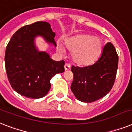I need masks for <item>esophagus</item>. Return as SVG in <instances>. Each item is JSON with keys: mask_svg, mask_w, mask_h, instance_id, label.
I'll return each instance as SVG.
<instances>
[{"mask_svg": "<svg viewBox=\"0 0 132 132\" xmlns=\"http://www.w3.org/2000/svg\"><path fill=\"white\" fill-rule=\"evenodd\" d=\"M64 69H65V70H68L70 69V65L69 64H65V65H64Z\"/></svg>", "mask_w": 132, "mask_h": 132, "instance_id": "esophagus-1", "label": "esophagus"}]
</instances>
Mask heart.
Instances as JSON below:
<instances>
[{
	"mask_svg": "<svg viewBox=\"0 0 132 132\" xmlns=\"http://www.w3.org/2000/svg\"><path fill=\"white\" fill-rule=\"evenodd\" d=\"M65 47L72 52L74 62L82 66H89L94 64L101 53L102 45L99 38L86 34L76 35L66 39ZM57 51L64 52L62 46L57 45Z\"/></svg>",
	"mask_w": 132,
	"mask_h": 132,
	"instance_id": "b5f03b06",
	"label": "heart"
}]
</instances>
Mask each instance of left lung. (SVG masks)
<instances>
[{
	"label": "left lung",
	"instance_id": "obj_1",
	"mask_svg": "<svg viewBox=\"0 0 132 132\" xmlns=\"http://www.w3.org/2000/svg\"><path fill=\"white\" fill-rule=\"evenodd\" d=\"M119 57L114 45L109 42L94 64L85 67L72 66V92L77 99L90 103L104 97L114 85Z\"/></svg>",
	"mask_w": 132,
	"mask_h": 132
}]
</instances>
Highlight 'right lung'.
I'll return each instance as SVG.
<instances>
[{"instance_id":"add662e5","label":"right lung","mask_w":132,"mask_h":132,"mask_svg":"<svg viewBox=\"0 0 132 132\" xmlns=\"http://www.w3.org/2000/svg\"><path fill=\"white\" fill-rule=\"evenodd\" d=\"M43 36L56 46L55 32L46 21H37L23 26L11 38L6 48L5 68L9 81L14 90L21 96L38 99L51 88L50 80L64 72L65 62L54 61L47 53L38 51L35 38Z\"/></svg>"}]
</instances>
